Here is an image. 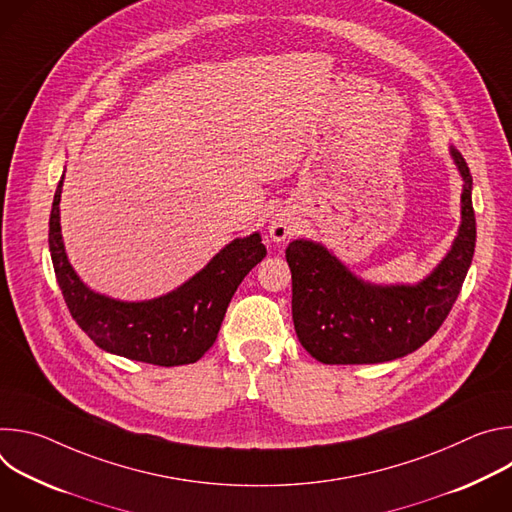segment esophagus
<instances>
[{"label": "esophagus", "instance_id": "34e87169", "mask_svg": "<svg viewBox=\"0 0 512 512\" xmlns=\"http://www.w3.org/2000/svg\"><path fill=\"white\" fill-rule=\"evenodd\" d=\"M296 233V218L289 216L287 212H275L269 221V237L275 243H283L291 235Z\"/></svg>", "mask_w": 512, "mask_h": 512}]
</instances>
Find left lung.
Segmentation results:
<instances>
[{
  "label": "left lung",
  "mask_w": 512,
  "mask_h": 512,
  "mask_svg": "<svg viewBox=\"0 0 512 512\" xmlns=\"http://www.w3.org/2000/svg\"><path fill=\"white\" fill-rule=\"evenodd\" d=\"M462 176V223L446 257L421 281L379 285L354 275L322 243L296 239L285 249L291 316L302 346L324 364H375L423 346L448 318L476 247L472 176L450 145Z\"/></svg>",
  "instance_id": "left-lung-1"
}]
</instances>
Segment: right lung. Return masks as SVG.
Masks as SVG:
<instances>
[{
    "mask_svg": "<svg viewBox=\"0 0 512 512\" xmlns=\"http://www.w3.org/2000/svg\"><path fill=\"white\" fill-rule=\"evenodd\" d=\"M62 180L50 210L48 247L70 316L99 348L129 360L180 367L202 358L221 330L239 283L267 255L261 235L231 241L166 296L115 300L87 287L66 257L60 231Z\"/></svg>",
    "mask_w": 512,
    "mask_h": 512,
    "instance_id": "obj_1",
    "label": "right lung"
}]
</instances>
